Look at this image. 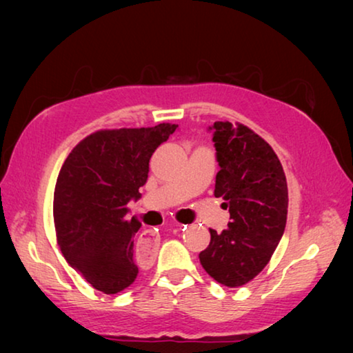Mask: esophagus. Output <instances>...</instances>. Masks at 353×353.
I'll return each mask as SVG.
<instances>
[{"label":"esophagus","mask_w":353,"mask_h":353,"mask_svg":"<svg viewBox=\"0 0 353 353\" xmlns=\"http://www.w3.org/2000/svg\"><path fill=\"white\" fill-rule=\"evenodd\" d=\"M176 227L179 229H185L187 225L183 224H176ZM159 244L160 240L157 234H154L152 230H145L143 234L139 236V240H137V246H135V255L137 259L140 261H154L155 260V252H157L159 249Z\"/></svg>","instance_id":"obj_1"}]
</instances>
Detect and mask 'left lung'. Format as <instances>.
I'll return each mask as SVG.
<instances>
[{
  "instance_id": "left-lung-1",
  "label": "left lung",
  "mask_w": 353,
  "mask_h": 353,
  "mask_svg": "<svg viewBox=\"0 0 353 353\" xmlns=\"http://www.w3.org/2000/svg\"><path fill=\"white\" fill-rule=\"evenodd\" d=\"M219 171L214 196L229 208V227L210 229L201 265L221 285L236 288L265 270L283 235L288 185L277 154L241 123L213 124Z\"/></svg>"
}]
</instances>
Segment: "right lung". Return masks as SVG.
I'll return each instance as SVG.
<instances>
[{"mask_svg":"<svg viewBox=\"0 0 353 353\" xmlns=\"http://www.w3.org/2000/svg\"><path fill=\"white\" fill-rule=\"evenodd\" d=\"M176 128L101 129L63 162L52 204L57 244L94 290L117 294L135 282L134 235L141 223L126 218L128 202L141 196L151 155Z\"/></svg>","mask_w":353,"mask_h":353,"instance_id":"add662e5","label":"right lung"}]
</instances>
